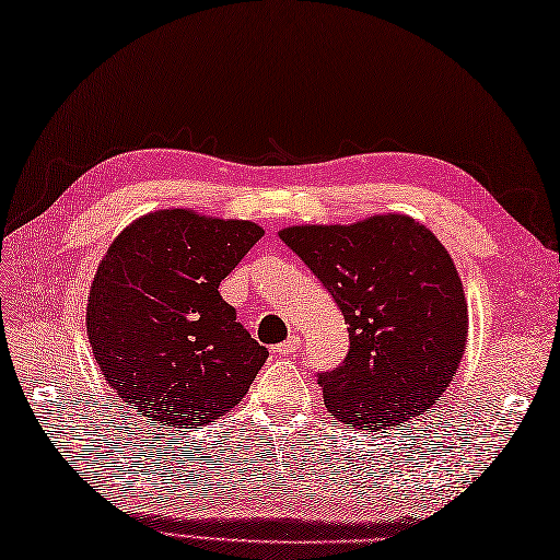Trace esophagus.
I'll list each match as a JSON object with an SVG mask.
<instances>
[{
    "instance_id": "obj_1",
    "label": "esophagus",
    "mask_w": 560,
    "mask_h": 560,
    "mask_svg": "<svg viewBox=\"0 0 560 560\" xmlns=\"http://www.w3.org/2000/svg\"><path fill=\"white\" fill-rule=\"evenodd\" d=\"M299 347H302V337H299V335H292L290 339H284L282 345H278V347H276V351H278V353H282V357H290V353H294Z\"/></svg>"
}]
</instances>
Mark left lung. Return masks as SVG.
Wrapping results in <instances>:
<instances>
[{"label": "left lung", "mask_w": 560, "mask_h": 560, "mask_svg": "<svg viewBox=\"0 0 560 560\" xmlns=\"http://www.w3.org/2000/svg\"><path fill=\"white\" fill-rule=\"evenodd\" d=\"M280 240L332 294L349 330L347 359L318 373L327 411L373 432L425 413L468 339L466 294L442 242L401 213L294 225Z\"/></svg>", "instance_id": "1"}]
</instances>
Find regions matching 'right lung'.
Wrapping results in <instances>:
<instances>
[{
	"label": "right lung",
	"instance_id": "1",
	"mask_svg": "<svg viewBox=\"0 0 560 560\" xmlns=\"http://www.w3.org/2000/svg\"><path fill=\"white\" fill-rule=\"evenodd\" d=\"M264 237L249 221L187 209L147 213L108 247L88 299L102 375L147 422L211 425L268 359L218 284Z\"/></svg>",
	"mask_w": 560,
	"mask_h": 560
}]
</instances>
